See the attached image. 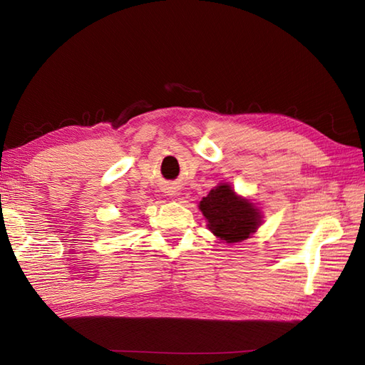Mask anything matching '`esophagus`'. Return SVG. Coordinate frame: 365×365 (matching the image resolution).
Listing matches in <instances>:
<instances>
[{
    "label": "esophagus",
    "mask_w": 365,
    "mask_h": 365,
    "mask_svg": "<svg viewBox=\"0 0 365 365\" xmlns=\"http://www.w3.org/2000/svg\"><path fill=\"white\" fill-rule=\"evenodd\" d=\"M170 195H175V193H170Z\"/></svg>",
    "instance_id": "obj_1"
}]
</instances>
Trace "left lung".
Masks as SVG:
<instances>
[{
  "mask_svg": "<svg viewBox=\"0 0 365 365\" xmlns=\"http://www.w3.org/2000/svg\"><path fill=\"white\" fill-rule=\"evenodd\" d=\"M198 207L207 221V229L227 245L252 237L263 223L259 204L240 197L227 182L213 187L207 197H202Z\"/></svg>",
  "mask_w": 365,
  "mask_h": 365,
  "instance_id": "1",
  "label": "left lung"
}]
</instances>
